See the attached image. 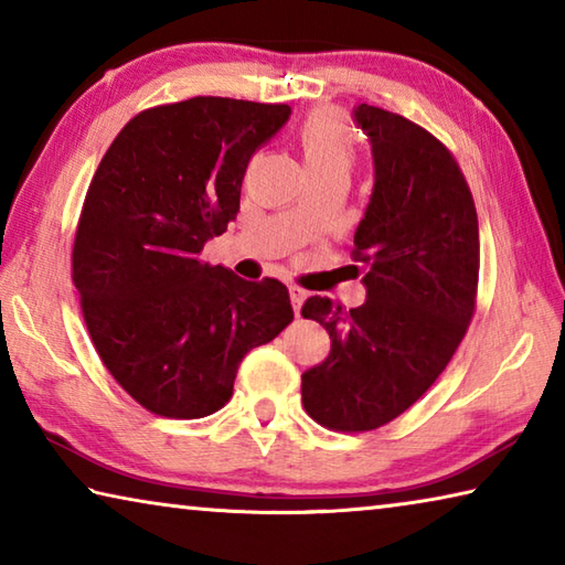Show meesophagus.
Returning <instances> with one entry per match:
<instances>
[{"label": "esophagus", "instance_id": "1", "mask_svg": "<svg viewBox=\"0 0 565 565\" xmlns=\"http://www.w3.org/2000/svg\"><path fill=\"white\" fill-rule=\"evenodd\" d=\"M289 296H291L294 313H296V317H299V311H301V303L306 301V291L301 289V286H289Z\"/></svg>", "mask_w": 565, "mask_h": 565}]
</instances>
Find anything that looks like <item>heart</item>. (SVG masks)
Here are the masks:
<instances>
[{
	"label": "heart",
	"mask_w": 565,
	"mask_h": 565,
	"mask_svg": "<svg viewBox=\"0 0 565 565\" xmlns=\"http://www.w3.org/2000/svg\"><path fill=\"white\" fill-rule=\"evenodd\" d=\"M299 147L311 177L343 174L349 177L356 157L353 134L337 111H313L299 127Z\"/></svg>",
	"instance_id": "obj_1"
}]
</instances>
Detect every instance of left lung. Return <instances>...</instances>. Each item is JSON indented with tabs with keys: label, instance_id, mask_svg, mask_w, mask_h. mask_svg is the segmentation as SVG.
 <instances>
[{
	"label": "left lung",
	"instance_id": "8db88e82",
	"mask_svg": "<svg viewBox=\"0 0 565 565\" xmlns=\"http://www.w3.org/2000/svg\"><path fill=\"white\" fill-rule=\"evenodd\" d=\"M374 191L353 234L366 301L349 313L311 296L303 319L329 331L331 351L301 374L306 414L331 431H374L431 388L476 309L478 218L466 179L418 124L359 104Z\"/></svg>",
	"mask_w": 565,
	"mask_h": 565
}]
</instances>
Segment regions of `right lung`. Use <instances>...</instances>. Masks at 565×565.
<instances>
[{
	"label": "right lung",
	"instance_id": "add662e5",
	"mask_svg": "<svg viewBox=\"0 0 565 565\" xmlns=\"http://www.w3.org/2000/svg\"><path fill=\"white\" fill-rule=\"evenodd\" d=\"M289 117V104L226 97L147 109L92 179L72 279L104 366L151 414H214L246 353L294 319L281 281L199 259L236 218L248 159Z\"/></svg>",
	"mask_w": 565,
	"mask_h": 565
}]
</instances>
